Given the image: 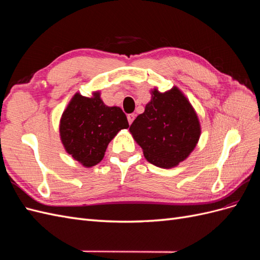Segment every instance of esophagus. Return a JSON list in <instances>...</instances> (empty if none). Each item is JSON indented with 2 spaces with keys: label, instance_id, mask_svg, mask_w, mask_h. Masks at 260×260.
<instances>
[{
  "label": "esophagus",
  "instance_id": "esophagus-1",
  "mask_svg": "<svg viewBox=\"0 0 260 260\" xmlns=\"http://www.w3.org/2000/svg\"><path fill=\"white\" fill-rule=\"evenodd\" d=\"M127 118H128V121H129V124H131V123L133 122V120H135V118H136V115H135V114H129V115L127 116Z\"/></svg>",
  "mask_w": 260,
  "mask_h": 260
}]
</instances>
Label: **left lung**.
I'll use <instances>...</instances> for the list:
<instances>
[{
  "mask_svg": "<svg viewBox=\"0 0 260 260\" xmlns=\"http://www.w3.org/2000/svg\"><path fill=\"white\" fill-rule=\"evenodd\" d=\"M151 95L144 113L136 118L129 131L148 162L166 169L177 167L199 143V116L176 85L165 92L154 88Z\"/></svg>",
  "mask_w": 260,
  "mask_h": 260,
  "instance_id": "1",
  "label": "left lung"
}]
</instances>
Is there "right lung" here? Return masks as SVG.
I'll return each mask as SVG.
<instances>
[{
    "label": "right lung",
    "mask_w": 260,
    "mask_h": 260,
    "mask_svg": "<svg viewBox=\"0 0 260 260\" xmlns=\"http://www.w3.org/2000/svg\"><path fill=\"white\" fill-rule=\"evenodd\" d=\"M127 116L118 106H107L100 91L91 96L79 92L69 101L59 120V138L66 153L83 167L95 166L104 158L109 142L128 129Z\"/></svg>",
    "instance_id": "1"
}]
</instances>
